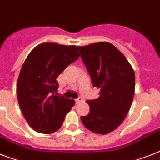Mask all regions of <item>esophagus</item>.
<instances>
[{
	"label": "esophagus",
	"mask_w": 160,
	"mask_h": 160,
	"mask_svg": "<svg viewBox=\"0 0 160 160\" xmlns=\"http://www.w3.org/2000/svg\"><path fill=\"white\" fill-rule=\"evenodd\" d=\"M81 102H83V99H82V98H80V97H79V98H77L76 99V103H80Z\"/></svg>",
	"instance_id": "obj_1"
}]
</instances>
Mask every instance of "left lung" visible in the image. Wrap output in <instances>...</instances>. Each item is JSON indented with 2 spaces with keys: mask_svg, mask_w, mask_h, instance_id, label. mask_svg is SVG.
Wrapping results in <instances>:
<instances>
[{
  "mask_svg": "<svg viewBox=\"0 0 160 160\" xmlns=\"http://www.w3.org/2000/svg\"><path fill=\"white\" fill-rule=\"evenodd\" d=\"M77 48L92 86L100 88V96L87 102L89 113L80 119L92 132L109 133L121 124L132 105L135 90L133 69L111 43L98 42Z\"/></svg>",
  "mask_w": 160,
  "mask_h": 160,
  "instance_id": "1",
  "label": "left lung"
}]
</instances>
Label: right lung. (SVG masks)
Wrapping results in <instances>:
<instances>
[{
  "instance_id": "1",
  "label": "right lung",
  "mask_w": 160,
  "mask_h": 160,
  "mask_svg": "<svg viewBox=\"0 0 160 160\" xmlns=\"http://www.w3.org/2000/svg\"><path fill=\"white\" fill-rule=\"evenodd\" d=\"M80 57L76 45L42 43L31 51L17 83V97L24 118L35 131L49 134L61 128L73 99L56 96L57 79Z\"/></svg>"
}]
</instances>
